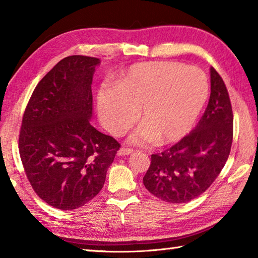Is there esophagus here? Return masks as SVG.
Masks as SVG:
<instances>
[{
	"instance_id": "1",
	"label": "esophagus",
	"mask_w": 258,
	"mask_h": 258,
	"mask_svg": "<svg viewBox=\"0 0 258 258\" xmlns=\"http://www.w3.org/2000/svg\"><path fill=\"white\" fill-rule=\"evenodd\" d=\"M133 152V149H131V148H125V147H121L119 151H118V155L119 156H126V155H131Z\"/></svg>"
}]
</instances>
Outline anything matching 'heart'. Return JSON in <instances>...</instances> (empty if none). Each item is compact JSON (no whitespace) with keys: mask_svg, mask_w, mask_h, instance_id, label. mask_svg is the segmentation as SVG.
<instances>
[{"mask_svg":"<svg viewBox=\"0 0 258 258\" xmlns=\"http://www.w3.org/2000/svg\"><path fill=\"white\" fill-rule=\"evenodd\" d=\"M209 83L197 67L173 61H150L131 66L117 87L99 92V112L106 127L119 135L137 119L142 125L131 141L160 145L178 141L195 125L206 104Z\"/></svg>","mask_w":258,"mask_h":258,"instance_id":"obj_1","label":"heart"}]
</instances>
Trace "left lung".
<instances>
[{
	"mask_svg": "<svg viewBox=\"0 0 258 258\" xmlns=\"http://www.w3.org/2000/svg\"><path fill=\"white\" fill-rule=\"evenodd\" d=\"M233 112L228 89L211 68V97L197 126L169 149L151 155L146 189L169 204H184L204 194L229 158Z\"/></svg>",
	"mask_w": 258,
	"mask_h": 258,
	"instance_id": "left-lung-1",
	"label": "left lung"
}]
</instances>
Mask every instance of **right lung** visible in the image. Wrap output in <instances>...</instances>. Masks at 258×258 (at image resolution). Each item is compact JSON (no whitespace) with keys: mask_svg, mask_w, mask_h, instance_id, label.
I'll return each mask as SVG.
<instances>
[{"mask_svg":"<svg viewBox=\"0 0 258 258\" xmlns=\"http://www.w3.org/2000/svg\"><path fill=\"white\" fill-rule=\"evenodd\" d=\"M99 62L86 55L59 61L35 87L21 121L26 176L38 197L61 211L84 206L99 194L120 147L90 123Z\"/></svg>","mask_w":258,"mask_h":258,"instance_id":"1","label":"right lung"}]
</instances>
